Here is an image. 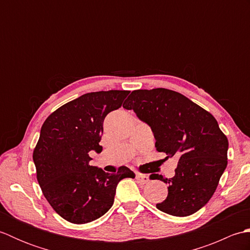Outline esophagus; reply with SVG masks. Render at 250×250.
Here are the masks:
<instances>
[{
  "instance_id": "obj_1",
  "label": "esophagus",
  "mask_w": 250,
  "mask_h": 250,
  "mask_svg": "<svg viewBox=\"0 0 250 250\" xmlns=\"http://www.w3.org/2000/svg\"><path fill=\"white\" fill-rule=\"evenodd\" d=\"M136 179L140 184H147L149 182V177L147 175H143V174H136Z\"/></svg>"
}]
</instances>
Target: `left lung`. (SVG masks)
<instances>
[{
	"label": "left lung",
	"instance_id": "8db88e82",
	"mask_svg": "<svg viewBox=\"0 0 250 250\" xmlns=\"http://www.w3.org/2000/svg\"><path fill=\"white\" fill-rule=\"evenodd\" d=\"M150 126L158 151L179 157L175 175L164 178L167 199L157 208L185 217L201 209L213 196L228 164V142L215 117L173 90H134L124 103Z\"/></svg>",
	"mask_w": 250,
	"mask_h": 250
}]
</instances>
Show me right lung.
Listing matches in <instances>:
<instances>
[{
	"mask_svg": "<svg viewBox=\"0 0 250 250\" xmlns=\"http://www.w3.org/2000/svg\"><path fill=\"white\" fill-rule=\"evenodd\" d=\"M130 93L109 90L83 94L54 111L42 125L33 151L36 177L46 200L62 218L82 225L100 218L114 204L117 185L135 174H117L90 166V151L100 153L103 122Z\"/></svg>",
	"mask_w": 250,
	"mask_h": 250,
	"instance_id": "add662e5",
	"label": "right lung"
}]
</instances>
